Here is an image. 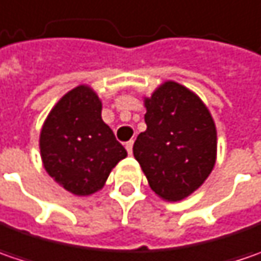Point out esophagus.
<instances>
[{
	"label": "esophagus",
	"mask_w": 261,
	"mask_h": 261,
	"mask_svg": "<svg viewBox=\"0 0 261 261\" xmlns=\"http://www.w3.org/2000/svg\"><path fill=\"white\" fill-rule=\"evenodd\" d=\"M125 149H127L128 154H131V153H133V140H130V142L125 143Z\"/></svg>",
	"instance_id": "esophagus-1"
}]
</instances>
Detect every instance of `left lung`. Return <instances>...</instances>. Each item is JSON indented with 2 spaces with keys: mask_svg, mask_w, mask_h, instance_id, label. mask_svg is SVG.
Wrapping results in <instances>:
<instances>
[{
  "mask_svg": "<svg viewBox=\"0 0 261 261\" xmlns=\"http://www.w3.org/2000/svg\"><path fill=\"white\" fill-rule=\"evenodd\" d=\"M147 128L133 146L147 182L165 201L193 194L216 164V125L204 102L168 80L144 97Z\"/></svg>",
  "mask_w": 261,
  "mask_h": 261,
  "instance_id": "obj_1",
  "label": "left lung"
}]
</instances>
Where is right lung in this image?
I'll return each mask as SVG.
<instances>
[{"label": "right lung", "instance_id": "obj_1", "mask_svg": "<svg viewBox=\"0 0 261 261\" xmlns=\"http://www.w3.org/2000/svg\"><path fill=\"white\" fill-rule=\"evenodd\" d=\"M100 114V97L90 86L80 85L55 103L40 130L45 171L74 196L102 190L111 171L127 156Z\"/></svg>", "mask_w": 261, "mask_h": 261}]
</instances>
